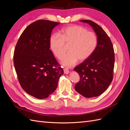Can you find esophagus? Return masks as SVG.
<instances>
[{"instance_id":"1","label":"esophagus","mask_w":130,"mask_h":130,"mask_svg":"<svg viewBox=\"0 0 130 130\" xmlns=\"http://www.w3.org/2000/svg\"><path fill=\"white\" fill-rule=\"evenodd\" d=\"M63 71H64V73L65 74H69V69H68V68H64L63 69Z\"/></svg>"}]
</instances>
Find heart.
Returning a JSON list of instances; mask_svg holds the SVG:
<instances>
[{"instance_id":"obj_1","label":"heart","mask_w":130,"mask_h":130,"mask_svg":"<svg viewBox=\"0 0 130 130\" xmlns=\"http://www.w3.org/2000/svg\"><path fill=\"white\" fill-rule=\"evenodd\" d=\"M98 42L95 33L77 25L64 27L59 34H53L49 38L50 48L58 59L64 55L65 45H69V53L61 61V64L67 67L74 66L78 60L83 62L91 56L96 50Z\"/></svg>"}]
</instances>
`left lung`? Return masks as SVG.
<instances>
[{"label":"left lung","mask_w":130,"mask_h":130,"mask_svg":"<svg viewBox=\"0 0 130 130\" xmlns=\"http://www.w3.org/2000/svg\"><path fill=\"white\" fill-rule=\"evenodd\" d=\"M91 26L98 37L96 50L91 56L74 69L80 81L75 89L86 98L98 96L107 89L113 79L115 53L112 42L101 27L90 20H80Z\"/></svg>","instance_id":"1"}]
</instances>
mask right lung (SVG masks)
<instances>
[{
    "label": "right lung",
    "mask_w": 130,
    "mask_h": 130,
    "mask_svg": "<svg viewBox=\"0 0 130 130\" xmlns=\"http://www.w3.org/2000/svg\"><path fill=\"white\" fill-rule=\"evenodd\" d=\"M59 24L43 19L31 23L15 45L13 62L19 83L27 94L37 99L52 94L63 74L49 46L53 29Z\"/></svg>",
    "instance_id": "1"
}]
</instances>
